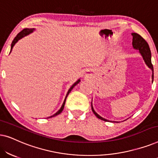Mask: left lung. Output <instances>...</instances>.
I'll use <instances>...</instances> for the list:
<instances>
[{"instance_id":"1","label":"left lung","mask_w":158,"mask_h":158,"mask_svg":"<svg viewBox=\"0 0 158 158\" xmlns=\"http://www.w3.org/2000/svg\"><path fill=\"white\" fill-rule=\"evenodd\" d=\"M131 35H132V37H133L132 39L133 47L139 51V53L141 54V55L142 56V58H143L144 62H145L147 65L148 66V68L152 70V79L153 82V78H154V70H153V66H152V62H151V52H150V47H149L148 42H147L146 41L139 35V34H138L137 33H132L131 34ZM91 109H92L93 112H94V114L96 115L97 118H98L99 119L105 121V122H109V121L106 119V118L101 117V116H99L98 114L94 111V108H93L92 103H91Z\"/></svg>"}]
</instances>
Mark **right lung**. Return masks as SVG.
<instances>
[{
  "mask_svg": "<svg viewBox=\"0 0 158 158\" xmlns=\"http://www.w3.org/2000/svg\"><path fill=\"white\" fill-rule=\"evenodd\" d=\"M34 30H35V29H24L23 30H22V31H21V32H19V33L17 34L16 35V37L14 38V40H13V42H12V43H11V47H10V52H11V50H12V49H13V47H14V46L15 45V44H16V43L18 42V41L19 40H21V38H23V37H24L25 36H27V35H28V34H29L30 33H31V32H33ZM81 81V80H77V81L75 82V83L73 84V85L71 86L70 87V89L68 90V94H67V95H66V97H65V98H64V102H63V103H62V106H61V108H60V109L59 110V111H58L57 113H55V114H54V115H52V116H49V117H48V118H51V117H54V116H57V115H58V114H60V113H61V112L62 111V110H63V109H64V103H65V101H66V98H67V97H68V94H70V91L71 90H72V89L73 88L75 87V85H77V83H79V82Z\"/></svg>",
  "mask_w": 158,
  "mask_h": 158,
  "instance_id": "right-lung-1",
  "label": "right lung"
}]
</instances>
